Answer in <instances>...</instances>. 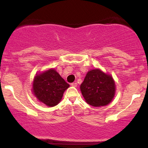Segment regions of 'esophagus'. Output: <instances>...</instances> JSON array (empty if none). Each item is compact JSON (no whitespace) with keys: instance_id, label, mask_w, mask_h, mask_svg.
Segmentation results:
<instances>
[{"instance_id":"1","label":"esophagus","mask_w":148,"mask_h":148,"mask_svg":"<svg viewBox=\"0 0 148 148\" xmlns=\"http://www.w3.org/2000/svg\"><path fill=\"white\" fill-rule=\"evenodd\" d=\"M71 86L72 87H77V84L76 82H73V83H72V84H71Z\"/></svg>"}]
</instances>
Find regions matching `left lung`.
Instances as JSON below:
<instances>
[{
    "label": "left lung",
    "mask_w": 148,
    "mask_h": 148,
    "mask_svg": "<svg viewBox=\"0 0 148 148\" xmlns=\"http://www.w3.org/2000/svg\"><path fill=\"white\" fill-rule=\"evenodd\" d=\"M80 90L86 102L94 107L104 106L112 102L116 91L114 80L100 69L87 73Z\"/></svg>",
    "instance_id": "8db88e82"
}]
</instances>
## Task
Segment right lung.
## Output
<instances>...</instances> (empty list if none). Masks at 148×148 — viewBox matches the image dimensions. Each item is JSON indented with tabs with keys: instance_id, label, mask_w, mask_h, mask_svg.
<instances>
[{
	"instance_id": "1",
	"label": "right lung",
	"mask_w": 148,
	"mask_h": 148,
	"mask_svg": "<svg viewBox=\"0 0 148 148\" xmlns=\"http://www.w3.org/2000/svg\"><path fill=\"white\" fill-rule=\"evenodd\" d=\"M69 87L63 78L54 69L37 73L32 84V92L38 100L46 106L57 105Z\"/></svg>"
}]
</instances>
